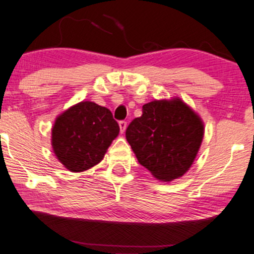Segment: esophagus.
I'll list each match as a JSON object with an SVG mask.
<instances>
[{
	"label": "esophagus",
	"instance_id": "obj_1",
	"mask_svg": "<svg viewBox=\"0 0 254 254\" xmlns=\"http://www.w3.org/2000/svg\"><path fill=\"white\" fill-rule=\"evenodd\" d=\"M119 126H120V131H121V133H125V130H126V128H127V123H126V121H120Z\"/></svg>",
	"mask_w": 254,
	"mask_h": 254
}]
</instances>
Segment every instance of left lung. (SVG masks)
Listing matches in <instances>:
<instances>
[{
    "mask_svg": "<svg viewBox=\"0 0 254 254\" xmlns=\"http://www.w3.org/2000/svg\"><path fill=\"white\" fill-rule=\"evenodd\" d=\"M203 134L202 119L179 97L144 104L142 116L126 129L138 163L161 182H172L189 171Z\"/></svg>",
    "mask_w": 254,
    "mask_h": 254,
    "instance_id": "left-lung-1",
    "label": "left lung"
}]
</instances>
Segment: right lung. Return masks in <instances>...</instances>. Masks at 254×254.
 Here are the masks:
<instances>
[{
	"label": "right lung",
	"instance_id": "right-lung-1",
	"mask_svg": "<svg viewBox=\"0 0 254 254\" xmlns=\"http://www.w3.org/2000/svg\"><path fill=\"white\" fill-rule=\"evenodd\" d=\"M119 125L106 107L85 100L59 114L52 128V148L70 172H83L102 162Z\"/></svg>",
	"mask_w": 254,
	"mask_h": 254
}]
</instances>
